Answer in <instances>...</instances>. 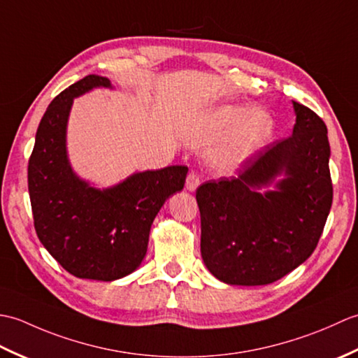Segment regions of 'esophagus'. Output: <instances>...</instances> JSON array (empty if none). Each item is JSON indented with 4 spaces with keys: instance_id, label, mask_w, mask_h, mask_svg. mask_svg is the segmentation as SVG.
I'll list each match as a JSON object with an SVG mask.
<instances>
[{
    "instance_id": "34e87169",
    "label": "esophagus",
    "mask_w": 358,
    "mask_h": 358,
    "mask_svg": "<svg viewBox=\"0 0 358 358\" xmlns=\"http://www.w3.org/2000/svg\"><path fill=\"white\" fill-rule=\"evenodd\" d=\"M200 186V177L195 172H189L186 177V189L189 192H195L196 187Z\"/></svg>"
}]
</instances>
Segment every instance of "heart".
Here are the masks:
<instances>
[{
	"mask_svg": "<svg viewBox=\"0 0 358 358\" xmlns=\"http://www.w3.org/2000/svg\"><path fill=\"white\" fill-rule=\"evenodd\" d=\"M273 121L268 112L245 104H222L201 117L196 136L203 144L222 146L212 157L218 172H231L271 138Z\"/></svg>",
	"mask_w": 358,
	"mask_h": 358,
	"instance_id": "b5f03b06",
	"label": "heart"
}]
</instances>
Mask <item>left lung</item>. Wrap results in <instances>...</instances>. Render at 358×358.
<instances>
[{"instance_id": "8db88e82", "label": "left lung", "mask_w": 358, "mask_h": 358, "mask_svg": "<svg viewBox=\"0 0 358 358\" xmlns=\"http://www.w3.org/2000/svg\"><path fill=\"white\" fill-rule=\"evenodd\" d=\"M292 106L289 138L266 146L237 178L196 189L203 262L226 285H269L299 268L329 215L328 129L306 106Z\"/></svg>"}]
</instances>
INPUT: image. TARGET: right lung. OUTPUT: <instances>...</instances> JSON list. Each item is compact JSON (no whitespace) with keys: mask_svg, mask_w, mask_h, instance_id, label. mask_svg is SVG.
Returning <instances> with one entry per match:
<instances>
[{"mask_svg":"<svg viewBox=\"0 0 358 358\" xmlns=\"http://www.w3.org/2000/svg\"><path fill=\"white\" fill-rule=\"evenodd\" d=\"M109 78L87 75L55 96L38 126L27 181L38 238L78 278L113 281L132 273L148 250L150 226L164 201L185 187L187 166L129 175L110 187L80 178L67 155L73 98Z\"/></svg>","mask_w":358,"mask_h":358,"instance_id":"right-lung-1","label":"right lung"}]
</instances>
